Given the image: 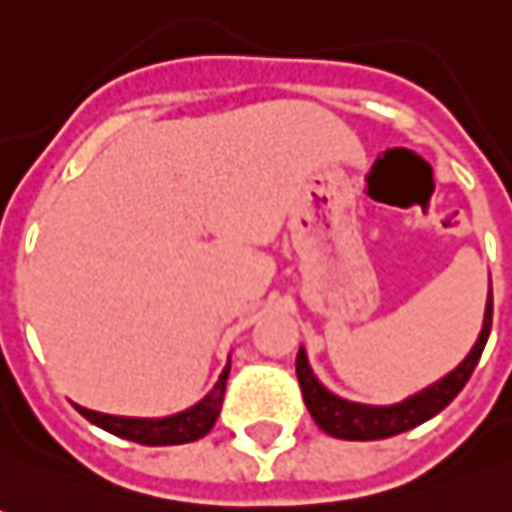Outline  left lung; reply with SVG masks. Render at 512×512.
I'll use <instances>...</instances> for the list:
<instances>
[{"mask_svg": "<svg viewBox=\"0 0 512 512\" xmlns=\"http://www.w3.org/2000/svg\"><path fill=\"white\" fill-rule=\"evenodd\" d=\"M490 323H493V291L487 297L485 311V328L479 334V343L473 345V351L467 354L465 362L450 371L448 377L439 379L436 385L425 388L422 394L405 399L399 405H385V408H374V405H357L348 399L334 397L328 394L326 388L317 382V377L311 374L306 351L300 348L297 354V382L303 391V402L309 408L311 419L320 425V431H326L328 436L337 439H348V442H371V439H388L397 436L402 431H411L416 425L428 422L431 416H436L442 408H448L450 402L456 399V394L465 388V382L473 374L476 362L485 351L487 337H490Z\"/></svg>", "mask_w": 512, "mask_h": 512, "instance_id": "8db88e82", "label": "left lung"}]
</instances>
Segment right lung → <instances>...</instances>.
Here are the masks:
<instances>
[{
  "instance_id": "add662e5",
  "label": "right lung",
  "mask_w": 512,
  "mask_h": 512,
  "mask_svg": "<svg viewBox=\"0 0 512 512\" xmlns=\"http://www.w3.org/2000/svg\"><path fill=\"white\" fill-rule=\"evenodd\" d=\"M226 377H229V365L223 368L221 379L209 397H203L195 408H189L184 414L167 416V419H127V416L96 414V411H87L79 405L76 408L84 419H90L98 428L115 433V436H124L138 445H184V442H195V439L206 436L218 422L223 394H226Z\"/></svg>"
}]
</instances>
